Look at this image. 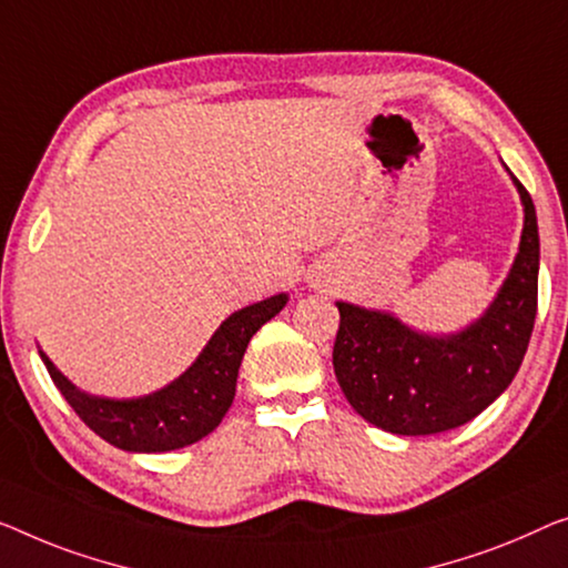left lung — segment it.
I'll use <instances>...</instances> for the list:
<instances>
[{
  "label": "left lung",
  "instance_id": "8db88e82",
  "mask_svg": "<svg viewBox=\"0 0 568 568\" xmlns=\"http://www.w3.org/2000/svg\"><path fill=\"white\" fill-rule=\"evenodd\" d=\"M510 178L526 214L518 255L495 301L462 332L426 334L387 311L336 301L334 372L346 400L372 426L397 436L459 428L518 375L538 308L540 242L530 193Z\"/></svg>",
  "mask_w": 568,
  "mask_h": 568
}]
</instances>
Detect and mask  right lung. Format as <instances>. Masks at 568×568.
Returning a JSON list of instances; mask_svg holds the SVG:
<instances>
[{
    "label": "right lung",
    "mask_w": 568,
    "mask_h": 568,
    "mask_svg": "<svg viewBox=\"0 0 568 568\" xmlns=\"http://www.w3.org/2000/svg\"><path fill=\"white\" fill-rule=\"evenodd\" d=\"M285 303L287 293H277L234 311L209 338L196 362L171 385L150 395L116 400L83 393L42 349L40 359L68 405L104 442L134 454L175 452L201 442L222 423L234 400L236 375L250 338L262 324L277 316Z\"/></svg>",
    "instance_id": "1"
}]
</instances>
